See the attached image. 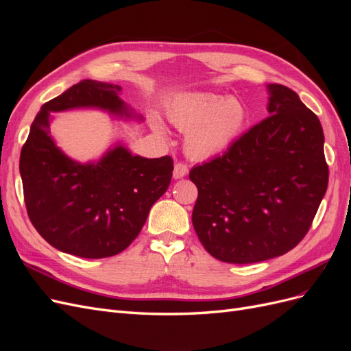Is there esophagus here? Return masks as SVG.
I'll return each instance as SVG.
<instances>
[{
    "mask_svg": "<svg viewBox=\"0 0 351 351\" xmlns=\"http://www.w3.org/2000/svg\"><path fill=\"white\" fill-rule=\"evenodd\" d=\"M187 173H189V168H187V165H184V164H182V162H178V164H176V165H174L173 177H174L176 180H178V178H183Z\"/></svg>",
    "mask_w": 351,
    "mask_h": 351,
    "instance_id": "34e87169",
    "label": "esophagus"
}]
</instances>
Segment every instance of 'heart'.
Wrapping results in <instances>:
<instances>
[{
    "mask_svg": "<svg viewBox=\"0 0 351 351\" xmlns=\"http://www.w3.org/2000/svg\"><path fill=\"white\" fill-rule=\"evenodd\" d=\"M167 117L186 133V151L196 159H210L230 151L249 124V108L241 99L209 92H183L168 101ZM154 129L164 125L152 119Z\"/></svg>",
    "mask_w": 351,
    "mask_h": 351,
    "instance_id": "heart-1",
    "label": "heart"
}]
</instances>
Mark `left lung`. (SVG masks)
Masks as SVG:
<instances>
[{
	"label": "left lung",
	"mask_w": 351,
	"mask_h": 351,
	"mask_svg": "<svg viewBox=\"0 0 351 351\" xmlns=\"http://www.w3.org/2000/svg\"><path fill=\"white\" fill-rule=\"evenodd\" d=\"M267 88L268 119L189 174L199 192L195 231L222 262H262L295 247L328 187L319 119L294 90Z\"/></svg>",
	"instance_id": "1"
}]
</instances>
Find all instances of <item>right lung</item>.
<instances>
[{"label": "right lung", "instance_id": "obj_1", "mask_svg": "<svg viewBox=\"0 0 351 351\" xmlns=\"http://www.w3.org/2000/svg\"><path fill=\"white\" fill-rule=\"evenodd\" d=\"M121 86L82 80L40 107L20 154V176L32 224L56 249L101 259L130 246L173 177L171 156L143 158L115 143L99 161L82 164L51 136V112L95 108L143 121L120 98Z\"/></svg>", "mask_w": 351, "mask_h": 351}]
</instances>
